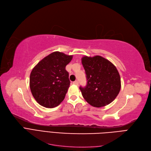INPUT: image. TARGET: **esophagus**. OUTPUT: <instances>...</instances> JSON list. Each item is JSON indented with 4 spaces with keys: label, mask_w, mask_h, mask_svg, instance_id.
<instances>
[{
    "label": "esophagus",
    "mask_w": 151,
    "mask_h": 151,
    "mask_svg": "<svg viewBox=\"0 0 151 151\" xmlns=\"http://www.w3.org/2000/svg\"><path fill=\"white\" fill-rule=\"evenodd\" d=\"M73 84H75V85H78V80H76V81H73Z\"/></svg>",
    "instance_id": "1"
}]
</instances>
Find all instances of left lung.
<instances>
[{"label": "left lung", "instance_id": "1", "mask_svg": "<svg viewBox=\"0 0 151 151\" xmlns=\"http://www.w3.org/2000/svg\"><path fill=\"white\" fill-rule=\"evenodd\" d=\"M81 63L87 80L85 87H80L84 99L95 107L110 104L121 88L117 69L110 61L100 56H83Z\"/></svg>", "mask_w": 151, "mask_h": 151}]
</instances>
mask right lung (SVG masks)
Listing matches in <instances>:
<instances>
[{"label": "right lung", "mask_w": 151, "mask_h": 151, "mask_svg": "<svg viewBox=\"0 0 151 151\" xmlns=\"http://www.w3.org/2000/svg\"><path fill=\"white\" fill-rule=\"evenodd\" d=\"M72 55L55 51L44 58L32 69L29 79L31 93L37 103L54 108L65 99L70 85L65 68Z\"/></svg>", "instance_id": "right-lung-1"}]
</instances>
